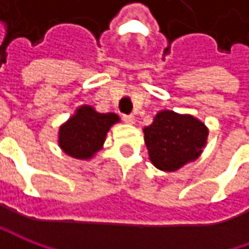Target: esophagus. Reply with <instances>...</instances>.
I'll list each match as a JSON object with an SVG mask.
<instances>
[{
    "label": "esophagus",
    "instance_id": "obj_1",
    "mask_svg": "<svg viewBox=\"0 0 249 249\" xmlns=\"http://www.w3.org/2000/svg\"><path fill=\"white\" fill-rule=\"evenodd\" d=\"M123 122L127 124H134L136 123V118L133 115H123Z\"/></svg>",
    "mask_w": 249,
    "mask_h": 249
}]
</instances>
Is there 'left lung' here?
<instances>
[{"mask_svg":"<svg viewBox=\"0 0 249 249\" xmlns=\"http://www.w3.org/2000/svg\"><path fill=\"white\" fill-rule=\"evenodd\" d=\"M149 160L163 172H176L196 160L205 148L209 130L193 115L160 110L142 129Z\"/></svg>","mask_w":249,"mask_h":249,"instance_id":"obj_1","label":"left lung"}]
</instances>
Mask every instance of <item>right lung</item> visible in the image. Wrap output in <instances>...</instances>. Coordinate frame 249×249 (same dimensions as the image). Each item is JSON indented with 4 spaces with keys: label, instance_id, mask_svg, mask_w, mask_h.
Masks as SVG:
<instances>
[{
    "label": "right lung",
    "instance_id": "obj_1",
    "mask_svg": "<svg viewBox=\"0 0 249 249\" xmlns=\"http://www.w3.org/2000/svg\"><path fill=\"white\" fill-rule=\"evenodd\" d=\"M119 120L116 113H100L91 105H82L59 126L58 145L72 158L91 159L102 149L108 131Z\"/></svg>",
    "mask_w": 249,
    "mask_h": 249
}]
</instances>
